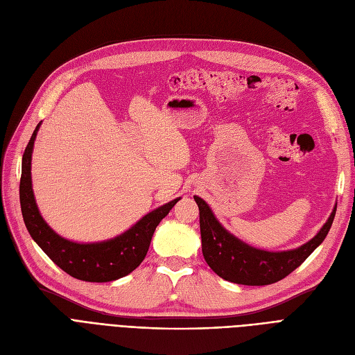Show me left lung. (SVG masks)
Listing matches in <instances>:
<instances>
[{
	"instance_id": "8db88e82",
	"label": "left lung",
	"mask_w": 355,
	"mask_h": 355,
	"mask_svg": "<svg viewBox=\"0 0 355 355\" xmlns=\"http://www.w3.org/2000/svg\"><path fill=\"white\" fill-rule=\"evenodd\" d=\"M200 209L202 255L211 270L229 282L263 286L279 282L300 267L307 257L324 241L331 229L336 205L319 234L302 247L291 251L270 252L257 250L239 241L217 222L210 207L200 197H193Z\"/></svg>"
}]
</instances>
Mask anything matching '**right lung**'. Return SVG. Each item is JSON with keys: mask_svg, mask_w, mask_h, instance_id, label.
<instances>
[{"mask_svg": "<svg viewBox=\"0 0 355 355\" xmlns=\"http://www.w3.org/2000/svg\"><path fill=\"white\" fill-rule=\"evenodd\" d=\"M38 129L40 125L33 130L24 150L20 178L21 214L32 239L61 270L85 282H112L129 275L145 259L158 223L180 198L158 207L157 210L144 216L135 226L114 239L96 243H78L61 238L44 222L33 198L31 160Z\"/></svg>", "mask_w": 355, "mask_h": 355, "instance_id": "obj_1", "label": "right lung"}]
</instances>
